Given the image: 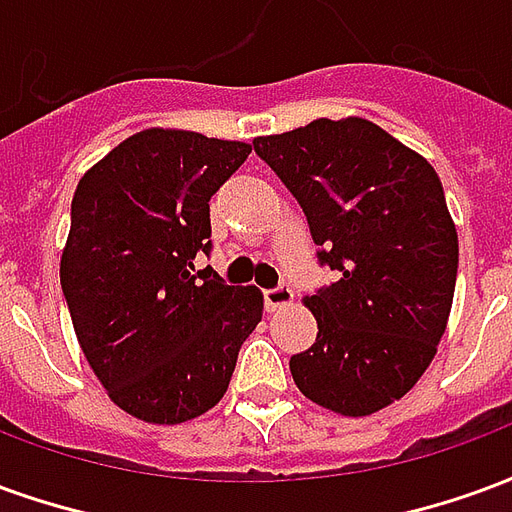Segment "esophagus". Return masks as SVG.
Segmentation results:
<instances>
[{
	"label": "esophagus",
	"mask_w": 512,
	"mask_h": 512,
	"mask_svg": "<svg viewBox=\"0 0 512 512\" xmlns=\"http://www.w3.org/2000/svg\"><path fill=\"white\" fill-rule=\"evenodd\" d=\"M293 304V290L288 285H279V288H268L266 290V307L268 312H277L282 307Z\"/></svg>",
	"instance_id": "1"
}]
</instances>
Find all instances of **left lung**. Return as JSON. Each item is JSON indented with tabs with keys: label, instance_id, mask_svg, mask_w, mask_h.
Segmentation results:
<instances>
[{
	"label": "left lung",
	"instance_id": "8db88e82",
	"mask_svg": "<svg viewBox=\"0 0 512 512\" xmlns=\"http://www.w3.org/2000/svg\"><path fill=\"white\" fill-rule=\"evenodd\" d=\"M255 153L299 200L323 266L340 271L304 304L318 337L290 356L301 395L367 417L417 384L447 329L458 233L428 158L365 117L257 136Z\"/></svg>",
	"mask_w": 512,
	"mask_h": 512
}]
</instances>
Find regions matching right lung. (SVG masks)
Masks as SVG:
<instances>
[{"instance_id":"add662e5","label":"right lung","mask_w":512,"mask_h":512,"mask_svg":"<svg viewBox=\"0 0 512 512\" xmlns=\"http://www.w3.org/2000/svg\"><path fill=\"white\" fill-rule=\"evenodd\" d=\"M252 145L145 128L84 172L60 282L73 332L106 395L150 425H180L227 392L263 293L224 285L194 257L211 249L208 200Z\"/></svg>"}]
</instances>
